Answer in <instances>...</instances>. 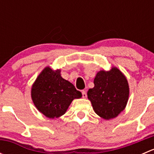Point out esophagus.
I'll return each instance as SVG.
<instances>
[{"label": "esophagus", "mask_w": 154, "mask_h": 154, "mask_svg": "<svg viewBox=\"0 0 154 154\" xmlns=\"http://www.w3.org/2000/svg\"><path fill=\"white\" fill-rule=\"evenodd\" d=\"M82 95H83V98H86V97H87L86 91H84V90H83V91H82Z\"/></svg>", "instance_id": "obj_1"}]
</instances>
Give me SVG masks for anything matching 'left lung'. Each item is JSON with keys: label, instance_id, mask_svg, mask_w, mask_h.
I'll use <instances>...</instances> for the list:
<instances>
[{"label": "left lung", "instance_id": "8db88e82", "mask_svg": "<svg viewBox=\"0 0 154 154\" xmlns=\"http://www.w3.org/2000/svg\"><path fill=\"white\" fill-rule=\"evenodd\" d=\"M94 84L87 95L96 114L105 120L117 117L125 109L130 94L125 74L116 67L100 70L94 77Z\"/></svg>", "mask_w": 154, "mask_h": 154}]
</instances>
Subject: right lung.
<instances>
[{"instance_id":"right-lung-1","label":"right lung","mask_w":154,"mask_h":154,"mask_svg":"<svg viewBox=\"0 0 154 154\" xmlns=\"http://www.w3.org/2000/svg\"><path fill=\"white\" fill-rule=\"evenodd\" d=\"M82 97L74 85L61 76V70L47 66L31 87V98L37 109L48 119L63 116L74 99Z\"/></svg>"}]
</instances>
